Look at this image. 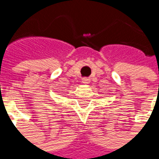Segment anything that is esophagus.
<instances>
[{
  "instance_id": "34e87169",
  "label": "esophagus",
  "mask_w": 159,
  "mask_h": 159,
  "mask_svg": "<svg viewBox=\"0 0 159 159\" xmlns=\"http://www.w3.org/2000/svg\"><path fill=\"white\" fill-rule=\"evenodd\" d=\"M83 83H84V84H89V83H90V79L87 78V77L83 78Z\"/></svg>"
}]
</instances>
